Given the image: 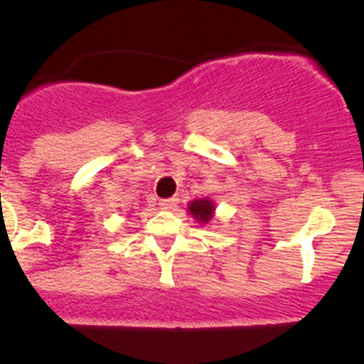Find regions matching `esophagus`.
<instances>
[{"label":"esophagus","instance_id":"1","mask_svg":"<svg viewBox=\"0 0 364 364\" xmlns=\"http://www.w3.org/2000/svg\"><path fill=\"white\" fill-rule=\"evenodd\" d=\"M176 205V199H161L159 200L160 209H172Z\"/></svg>","mask_w":364,"mask_h":364}]
</instances>
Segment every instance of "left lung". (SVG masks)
Wrapping results in <instances>:
<instances>
[{"mask_svg": "<svg viewBox=\"0 0 364 364\" xmlns=\"http://www.w3.org/2000/svg\"><path fill=\"white\" fill-rule=\"evenodd\" d=\"M188 211L192 213L193 218L199 220V222L208 223L209 220L213 218V211H215V205H213L211 200L208 199H197L192 200L188 205Z\"/></svg>", "mask_w": 364, "mask_h": 364, "instance_id": "obj_1", "label": "left lung"}]
</instances>
